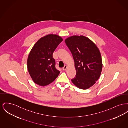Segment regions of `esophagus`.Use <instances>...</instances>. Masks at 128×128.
Here are the masks:
<instances>
[{
  "label": "esophagus",
  "mask_w": 128,
  "mask_h": 128,
  "mask_svg": "<svg viewBox=\"0 0 128 128\" xmlns=\"http://www.w3.org/2000/svg\"><path fill=\"white\" fill-rule=\"evenodd\" d=\"M67 68H68L67 65H65V66H64V67L63 68V70H67Z\"/></svg>",
  "instance_id": "34e87169"
}]
</instances>
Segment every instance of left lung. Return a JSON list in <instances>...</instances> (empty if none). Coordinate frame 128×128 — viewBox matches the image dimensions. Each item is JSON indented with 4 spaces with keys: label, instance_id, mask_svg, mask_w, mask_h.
Listing matches in <instances>:
<instances>
[{
    "label": "left lung",
    "instance_id": "left-lung-1",
    "mask_svg": "<svg viewBox=\"0 0 128 128\" xmlns=\"http://www.w3.org/2000/svg\"><path fill=\"white\" fill-rule=\"evenodd\" d=\"M65 42L75 63L76 74L72 82L80 89L90 88L98 81L102 69V56L98 47L84 36H73Z\"/></svg>",
    "mask_w": 128,
    "mask_h": 128
}]
</instances>
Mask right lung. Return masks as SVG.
<instances>
[{"mask_svg":"<svg viewBox=\"0 0 128 128\" xmlns=\"http://www.w3.org/2000/svg\"><path fill=\"white\" fill-rule=\"evenodd\" d=\"M63 41L57 35L49 34L40 38L34 45L28 59V68L34 82L42 86L53 82L60 72L55 67L53 53Z\"/></svg>","mask_w":128,"mask_h":128,"instance_id":"obj_1","label":"right lung"}]
</instances>
